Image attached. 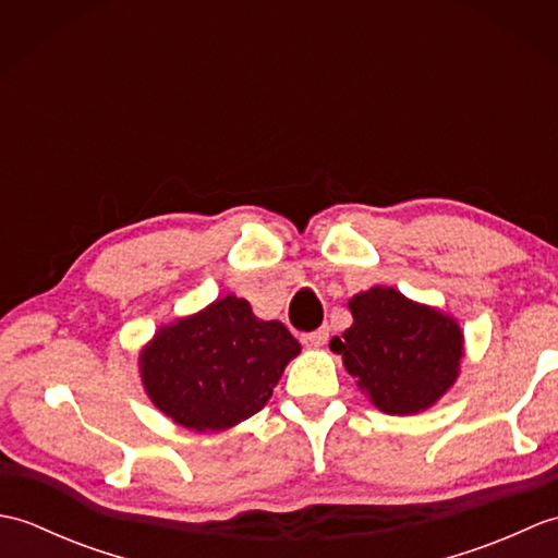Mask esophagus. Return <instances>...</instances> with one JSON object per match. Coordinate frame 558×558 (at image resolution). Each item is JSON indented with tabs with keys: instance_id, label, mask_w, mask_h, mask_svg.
I'll use <instances>...</instances> for the list:
<instances>
[{
	"instance_id": "esophagus-1",
	"label": "esophagus",
	"mask_w": 558,
	"mask_h": 558,
	"mask_svg": "<svg viewBox=\"0 0 558 558\" xmlns=\"http://www.w3.org/2000/svg\"><path fill=\"white\" fill-rule=\"evenodd\" d=\"M326 340H328V330H326V328H318V330H314V333H304V336H302L304 345L312 348V350L324 348Z\"/></svg>"
}]
</instances>
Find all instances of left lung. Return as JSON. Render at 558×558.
<instances>
[{
	"instance_id": "1",
	"label": "left lung",
	"mask_w": 558,
	"mask_h": 558,
	"mask_svg": "<svg viewBox=\"0 0 558 558\" xmlns=\"http://www.w3.org/2000/svg\"><path fill=\"white\" fill-rule=\"evenodd\" d=\"M348 306L352 326L330 340V350L374 408L417 414L453 388L465 357L453 316L381 286L354 294Z\"/></svg>"
}]
</instances>
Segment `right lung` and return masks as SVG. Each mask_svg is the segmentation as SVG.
Listing matches in <instances>:
<instances>
[{
  "label": "right lung",
  "mask_w": 558,
  "mask_h": 558,
  "mask_svg": "<svg viewBox=\"0 0 558 558\" xmlns=\"http://www.w3.org/2000/svg\"><path fill=\"white\" fill-rule=\"evenodd\" d=\"M300 352L286 326L228 294L160 326L138 352V372L165 417L192 432H222L264 410Z\"/></svg>",
  "instance_id": "obj_1"
}]
</instances>
